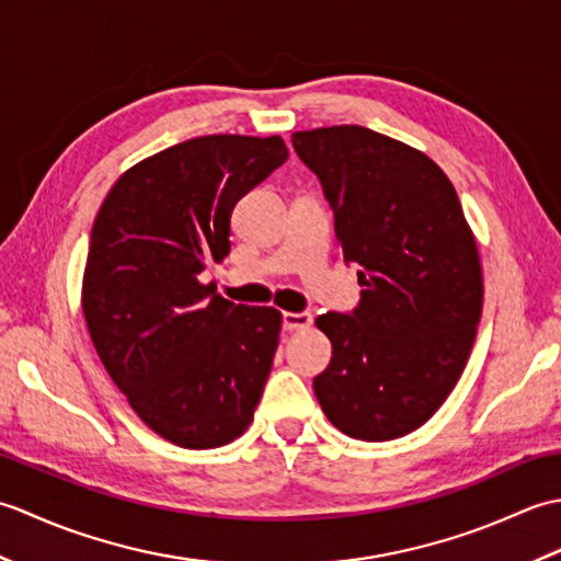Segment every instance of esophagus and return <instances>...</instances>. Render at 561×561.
<instances>
[{"instance_id":"34e87169","label":"esophagus","mask_w":561,"mask_h":561,"mask_svg":"<svg viewBox=\"0 0 561 561\" xmlns=\"http://www.w3.org/2000/svg\"><path fill=\"white\" fill-rule=\"evenodd\" d=\"M282 325L284 330H308L313 325V316L308 311H301V313H282Z\"/></svg>"}]
</instances>
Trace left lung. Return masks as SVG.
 <instances>
[{
    "label": "left lung",
    "instance_id": "left-lung-1",
    "mask_svg": "<svg viewBox=\"0 0 561 561\" xmlns=\"http://www.w3.org/2000/svg\"><path fill=\"white\" fill-rule=\"evenodd\" d=\"M335 214L362 299L316 325L332 359L316 398L342 434L390 440L420 428L456 388L482 316V267L456 187L402 141L359 125L291 135Z\"/></svg>",
    "mask_w": 561,
    "mask_h": 561
}]
</instances>
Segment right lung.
I'll use <instances>...</instances> for the list:
<instances>
[{"mask_svg":"<svg viewBox=\"0 0 561 561\" xmlns=\"http://www.w3.org/2000/svg\"><path fill=\"white\" fill-rule=\"evenodd\" d=\"M282 137L207 135L117 178L93 221L83 316L105 371L151 432L217 448L253 422L282 313L199 284L231 250L236 202L287 161Z\"/></svg>","mask_w":561,"mask_h":561,"instance_id":"obj_1","label":"right lung"}]
</instances>
